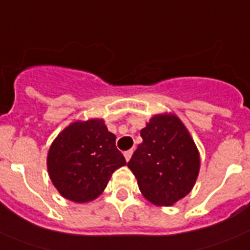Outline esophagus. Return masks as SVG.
Segmentation results:
<instances>
[{
    "instance_id": "obj_1",
    "label": "esophagus",
    "mask_w": 250,
    "mask_h": 250,
    "mask_svg": "<svg viewBox=\"0 0 250 250\" xmlns=\"http://www.w3.org/2000/svg\"><path fill=\"white\" fill-rule=\"evenodd\" d=\"M124 156H125V160L129 161L130 158H131V156H133V149H129L126 150V152H124Z\"/></svg>"
}]
</instances>
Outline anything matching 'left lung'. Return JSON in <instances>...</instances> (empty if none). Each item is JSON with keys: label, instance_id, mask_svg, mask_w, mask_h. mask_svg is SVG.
Instances as JSON below:
<instances>
[{"label": "left lung", "instance_id": "obj_1", "mask_svg": "<svg viewBox=\"0 0 250 250\" xmlns=\"http://www.w3.org/2000/svg\"><path fill=\"white\" fill-rule=\"evenodd\" d=\"M138 146L127 167L146 199L172 206L189 194L199 174L201 158L194 140L174 113L154 115L140 130Z\"/></svg>", "mask_w": 250, "mask_h": 250}]
</instances>
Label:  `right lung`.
Masks as SVG:
<instances>
[{"mask_svg":"<svg viewBox=\"0 0 250 250\" xmlns=\"http://www.w3.org/2000/svg\"><path fill=\"white\" fill-rule=\"evenodd\" d=\"M116 135L102 119L75 121L57 135L47 156V168L63 198L86 203L102 194L113 171L126 165L116 148Z\"/></svg>","mask_w":250,"mask_h":250,"instance_id":"obj_1","label":"right lung"}]
</instances>
